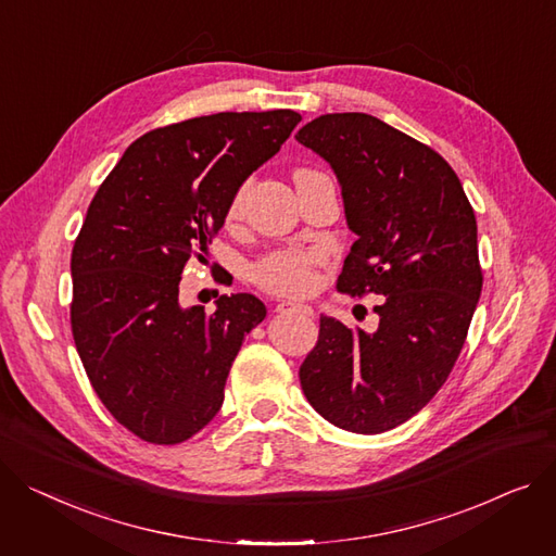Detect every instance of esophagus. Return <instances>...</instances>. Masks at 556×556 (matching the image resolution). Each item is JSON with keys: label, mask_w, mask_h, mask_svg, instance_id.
Returning a JSON list of instances; mask_svg holds the SVG:
<instances>
[{"label": "esophagus", "mask_w": 556, "mask_h": 556, "mask_svg": "<svg viewBox=\"0 0 556 556\" xmlns=\"http://www.w3.org/2000/svg\"><path fill=\"white\" fill-rule=\"evenodd\" d=\"M277 313L281 315H304L313 317V308L308 304H294V302H281L277 304Z\"/></svg>", "instance_id": "34e87169"}]
</instances>
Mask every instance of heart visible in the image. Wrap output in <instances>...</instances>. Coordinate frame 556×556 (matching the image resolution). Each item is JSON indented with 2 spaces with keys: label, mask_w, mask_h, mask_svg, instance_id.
Instances as JSON below:
<instances>
[{
  "label": "heart",
  "mask_w": 556,
  "mask_h": 556,
  "mask_svg": "<svg viewBox=\"0 0 556 556\" xmlns=\"http://www.w3.org/2000/svg\"><path fill=\"white\" fill-rule=\"evenodd\" d=\"M245 188H239L228 205V220H237L241 214ZM324 262V252L315 248H283L268 252L252 264L250 277L277 294H304L315 286V268Z\"/></svg>",
  "instance_id": "b5f03b06"
}]
</instances>
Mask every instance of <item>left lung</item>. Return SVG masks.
<instances>
[{
  "label": "left lung",
  "mask_w": 556,
  "mask_h": 556,
  "mask_svg": "<svg viewBox=\"0 0 556 556\" xmlns=\"http://www.w3.org/2000/svg\"><path fill=\"white\" fill-rule=\"evenodd\" d=\"M294 138L336 172L357 235L338 288L384 298L374 332L319 317L302 389L336 427L382 433L416 416L460 355L483 288L476 216L450 163L376 116L326 114Z\"/></svg>",
  "instance_id": "obj_1"
}]
</instances>
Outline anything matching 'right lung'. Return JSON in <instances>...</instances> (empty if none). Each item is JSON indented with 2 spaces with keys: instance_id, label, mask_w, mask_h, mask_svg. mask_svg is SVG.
Returning <instances> with one entry per match:
<instances>
[{
  "instance_id": "right-lung-1",
  "label": "right lung",
  "mask_w": 556,
  "mask_h": 556,
  "mask_svg": "<svg viewBox=\"0 0 556 556\" xmlns=\"http://www.w3.org/2000/svg\"><path fill=\"white\" fill-rule=\"evenodd\" d=\"M302 116L224 111L134 140L98 188L71 252V328L102 404L147 442L176 445L224 404L230 366L266 317L254 294L180 306L178 283L224 228L232 197Z\"/></svg>"
}]
</instances>
